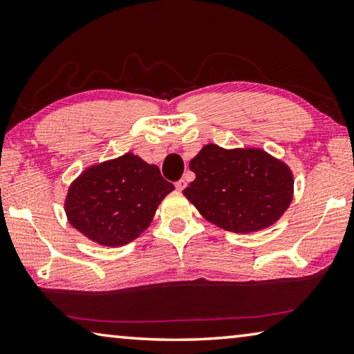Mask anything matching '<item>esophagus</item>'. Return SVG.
<instances>
[{"mask_svg":"<svg viewBox=\"0 0 354 354\" xmlns=\"http://www.w3.org/2000/svg\"><path fill=\"white\" fill-rule=\"evenodd\" d=\"M185 185H187V181H185V179H179V181L175 184V187H176V190H184L185 189Z\"/></svg>","mask_w":354,"mask_h":354,"instance_id":"1","label":"esophagus"}]
</instances>
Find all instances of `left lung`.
<instances>
[{"label":"left lung","instance_id":"left-lung-1","mask_svg":"<svg viewBox=\"0 0 354 354\" xmlns=\"http://www.w3.org/2000/svg\"><path fill=\"white\" fill-rule=\"evenodd\" d=\"M195 181L183 190L203 217L225 231L250 234L272 226L293 200V173L259 147L207 143L190 160Z\"/></svg>","mask_w":354,"mask_h":354}]
</instances>
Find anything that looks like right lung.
I'll use <instances>...</instances> for the list:
<instances>
[{"mask_svg": "<svg viewBox=\"0 0 354 354\" xmlns=\"http://www.w3.org/2000/svg\"><path fill=\"white\" fill-rule=\"evenodd\" d=\"M175 185L158 165L128 151L93 164L68 185L64 200L70 225L101 247H123L148 230Z\"/></svg>", "mask_w": 354, "mask_h": 354, "instance_id": "1", "label": "right lung"}]
</instances>
